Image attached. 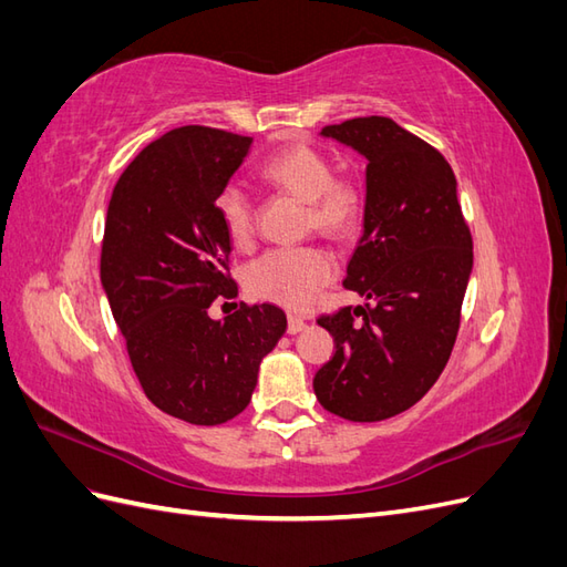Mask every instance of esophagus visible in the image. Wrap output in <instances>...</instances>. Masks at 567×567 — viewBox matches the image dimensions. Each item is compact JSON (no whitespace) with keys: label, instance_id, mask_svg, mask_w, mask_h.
<instances>
[{"label":"esophagus","instance_id":"esophagus-1","mask_svg":"<svg viewBox=\"0 0 567 567\" xmlns=\"http://www.w3.org/2000/svg\"><path fill=\"white\" fill-rule=\"evenodd\" d=\"M305 319L302 317H298V315H288V333L293 336V333H300L302 329H305Z\"/></svg>","mask_w":567,"mask_h":567}]
</instances>
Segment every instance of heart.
<instances>
[{
	"label": "heart",
	"mask_w": 567,
	"mask_h": 567,
	"mask_svg": "<svg viewBox=\"0 0 567 567\" xmlns=\"http://www.w3.org/2000/svg\"><path fill=\"white\" fill-rule=\"evenodd\" d=\"M257 179L277 194L302 200V229L348 241L367 210L364 184L352 173H333L331 158L307 142L281 146L257 167ZM217 215L236 248L255 241V208L241 186L227 184L217 194ZM338 277V260L329 246L302 244L274 248L246 269L250 293L290 310L310 307Z\"/></svg>",
	"instance_id": "b5f03b06"
}]
</instances>
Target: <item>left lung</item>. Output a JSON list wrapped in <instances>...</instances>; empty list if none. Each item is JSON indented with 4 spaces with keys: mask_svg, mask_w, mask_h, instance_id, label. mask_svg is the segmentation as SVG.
I'll return each instance as SVG.
<instances>
[{
    "mask_svg": "<svg viewBox=\"0 0 567 567\" xmlns=\"http://www.w3.org/2000/svg\"><path fill=\"white\" fill-rule=\"evenodd\" d=\"M321 134L369 161L364 236L342 286L371 302L317 319L336 352L317 371L315 392L340 419L385 421L414 406L450 362L473 236L450 163L421 136L383 115L326 125Z\"/></svg>",
    "mask_w": 567,
    "mask_h": 567,
    "instance_id": "left-lung-1",
    "label": "left lung"
}]
</instances>
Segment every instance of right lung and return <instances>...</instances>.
<instances>
[{
	"instance_id": "1",
	"label": "right lung",
	"mask_w": 567,
	"mask_h": 567,
	"mask_svg": "<svg viewBox=\"0 0 567 567\" xmlns=\"http://www.w3.org/2000/svg\"><path fill=\"white\" fill-rule=\"evenodd\" d=\"M250 144L227 130L177 127L136 153L109 200L101 284L132 369L153 404L194 425L241 414L286 331L284 310L269 302H241L221 321L208 315L215 300L238 296L215 200Z\"/></svg>"
}]
</instances>
